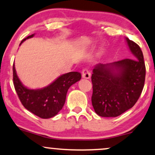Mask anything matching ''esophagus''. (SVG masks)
<instances>
[{
  "mask_svg": "<svg viewBox=\"0 0 155 155\" xmlns=\"http://www.w3.org/2000/svg\"><path fill=\"white\" fill-rule=\"evenodd\" d=\"M91 76V73L88 69H83L82 71V77L85 79H89Z\"/></svg>",
  "mask_w": 155,
  "mask_h": 155,
  "instance_id": "34e87169",
  "label": "esophagus"
}]
</instances>
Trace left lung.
<instances>
[{
  "label": "left lung",
  "instance_id": "left-lung-1",
  "mask_svg": "<svg viewBox=\"0 0 155 155\" xmlns=\"http://www.w3.org/2000/svg\"><path fill=\"white\" fill-rule=\"evenodd\" d=\"M132 58L98 64L93 70L92 105L102 117H116L134 106L144 85L146 68L139 46L126 38Z\"/></svg>",
  "mask_w": 155,
  "mask_h": 155
}]
</instances>
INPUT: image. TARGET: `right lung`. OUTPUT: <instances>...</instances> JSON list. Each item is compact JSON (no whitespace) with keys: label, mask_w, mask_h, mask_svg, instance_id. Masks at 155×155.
Instances as JSON below:
<instances>
[{"label":"right lung","mask_w":155,"mask_h":155,"mask_svg":"<svg viewBox=\"0 0 155 155\" xmlns=\"http://www.w3.org/2000/svg\"><path fill=\"white\" fill-rule=\"evenodd\" d=\"M28 36L21 41L33 37ZM81 79L78 72H70L62 74L48 86L41 89H28L23 85L17 76L14 63L13 64V81L17 95L23 106L28 110L41 118H49L56 116L65 103L69 87Z\"/></svg>","instance_id":"right-lung-1"}]
</instances>
